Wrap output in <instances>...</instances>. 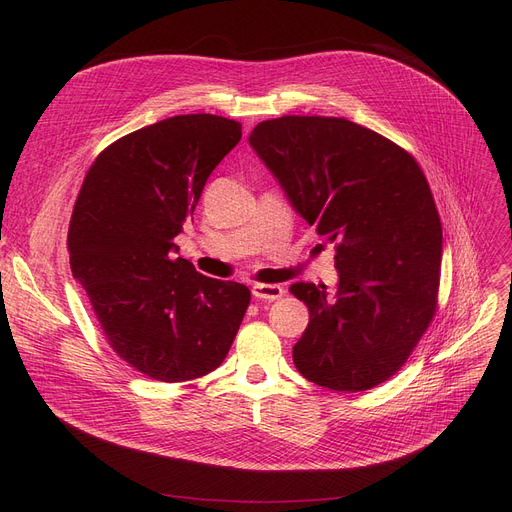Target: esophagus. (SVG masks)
<instances>
[{
    "mask_svg": "<svg viewBox=\"0 0 512 512\" xmlns=\"http://www.w3.org/2000/svg\"><path fill=\"white\" fill-rule=\"evenodd\" d=\"M284 294V288L278 284H255L253 286V297L261 301H278Z\"/></svg>",
    "mask_w": 512,
    "mask_h": 512,
    "instance_id": "obj_1",
    "label": "esophagus"
}]
</instances>
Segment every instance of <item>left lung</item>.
<instances>
[{"instance_id":"left-lung-1","label":"left lung","mask_w":512,"mask_h":512,"mask_svg":"<svg viewBox=\"0 0 512 512\" xmlns=\"http://www.w3.org/2000/svg\"><path fill=\"white\" fill-rule=\"evenodd\" d=\"M251 147L292 207L336 249L338 290L297 282L309 309L292 361L309 382L361 392L407 363L438 311L442 224L417 159L332 116L259 122Z\"/></svg>"}]
</instances>
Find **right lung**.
<instances>
[{"label":"right lung","mask_w":512,"mask_h":512,"mask_svg":"<svg viewBox=\"0 0 512 512\" xmlns=\"http://www.w3.org/2000/svg\"><path fill=\"white\" fill-rule=\"evenodd\" d=\"M242 137L213 114H184L107 145L80 186L70 228L72 276L103 336L157 382H186L220 367L251 290L199 274L172 255L209 174Z\"/></svg>","instance_id":"add662e5"}]
</instances>
